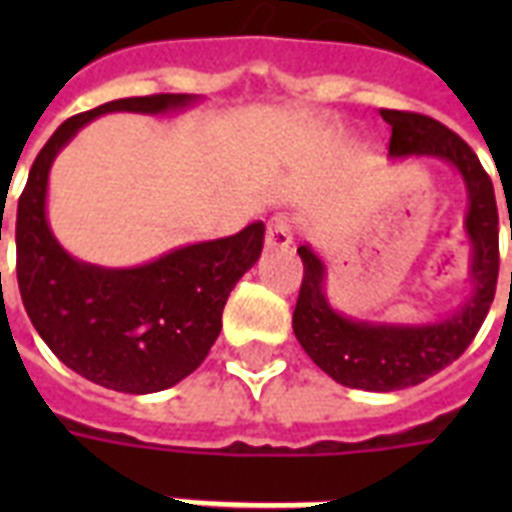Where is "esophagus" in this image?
I'll return each mask as SVG.
<instances>
[{
    "label": "esophagus",
    "mask_w": 512,
    "mask_h": 512,
    "mask_svg": "<svg viewBox=\"0 0 512 512\" xmlns=\"http://www.w3.org/2000/svg\"><path fill=\"white\" fill-rule=\"evenodd\" d=\"M292 244V223L287 215L271 217L268 231H265V247L268 249H287Z\"/></svg>",
    "instance_id": "1"
}]
</instances>
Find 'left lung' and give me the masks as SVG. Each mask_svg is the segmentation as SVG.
<instances>
[{
	"label": "left lung",
	"mask_w": 512,
	"mask_h": 512,
	"mask_svg": "<svg viewBox=\"0 0 512 512\" xmlns=\"http://www.w3.org/2000/svg\"><path fill=\"white\" fill-rule=\"evenodd\" d=\"M390 124L393 159L436 156L460 172L468 188V231L473 247V292L457 311L436 324H372L332 311L324 295V263L308 244L297 247L303 260V284L297 295L292 329L297 342L319 369L345 388L388 393L420 385L465 353L492 308L500 273V215L492 177L473 148L436 119L412 111L382 108Z\"/></svg>",
	"instance_id": "1"
}]
</instances>
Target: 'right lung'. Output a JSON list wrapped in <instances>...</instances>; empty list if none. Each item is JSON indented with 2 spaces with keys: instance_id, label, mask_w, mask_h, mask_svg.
I'll list each match as a JSON object with an SVG mask.
<instances>
[{
  "instance_id": "right-lung-1",
  "label": "right lung",
  "mask_w": 512,
  "mask_h": 512,
  "mask_svg": "<svg viewBox=\"0 0 512 512\" xmlns=\"http://www.w3.org/2000/svg\"><path fill=\"white\" fill-rule=\"evenodd\" d=\"M193 95L122 98L76 114L52 132L18 199V287L31 324L55 356L90 382L119 393H156L185 380L223 329L225 300L263 252V220L199 241L138 268L79 263L47 225V177L84 124L111 111L167 114Z\"/></svg>"
}]
</instances>
